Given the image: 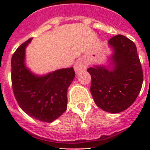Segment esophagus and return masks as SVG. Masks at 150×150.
Wrapping results in <instances>:
<instances>
[{
	"instance_id": "1",
	"label": "esophagus",
	"mask_w": 150,
	"mask_h": 150,
	"mask_svg": "<svg viewBox=\"0 0 150 150\" xmlns=\"http://www.w3.org/2000/svg\"><path fill=\"white\" fill-rule=\"evenodd\" d=\"M74 67L76 73L78 74V73H79L80 71H83V70H85V69L86 68V63H85L83 61L79 60L75 63Z\"/></svg>"
}]
</instances>
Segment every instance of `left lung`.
Segmentation results:
<instances>
[{"label": "left lung", "instance_id": "8db88e82", "mask_svg": "<svg viewBox=\"0 0 150 150\" xmlns=\"http://www.w3.org/2000/svg\"><path fill=\"white\" fill-rule=\"evenodd\" d=\"M113 49V67H89L90 91L96 105L111 113L124 111L135 101L143 84V70L136 45L118 34L108 41Z\"/></svg>", "mask_w": 150, "mask_h": 150}]
</instances>
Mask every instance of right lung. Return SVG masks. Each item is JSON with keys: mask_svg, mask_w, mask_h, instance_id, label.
Masks as SVG:
<instances>
[{"mask_svg": "<svg viewBox=\"0 0 150 150\" xmlns=\"http://www.w3.org/2000/svg\"><path fill=\"white\" fill-rule=\"evenodd\" d=\"M31 40L22 43L12 56L13 91L24 112L40 121L52 122L67 110V88L75 76V71L71 67L45 76L33 74L25 64V48Z\"/></svg>", "mask_w": 150, "mask_h": 150, "instance_id": "1", "label": "right lung"}]
</instances>
